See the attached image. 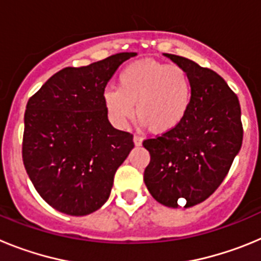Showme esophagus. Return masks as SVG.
Wrapping results in <instances>:
<instances>
[{
	"label": "esophagus",
	"instance_id": "1",
	"mask_svg": "<svg viewBox=\"0 0 261 261\" xmlns=\"http://www.w3.org/2000/svg\"><path fill=\"white\" fill-rule=\"evenodd\" d=\"M133 141H135V145L140 146V145L142 144V137H141V136L135 135V137H133Z\"/></svg>",
	"mask_w": 261,
	"mask_h": 261
}]
</instances>
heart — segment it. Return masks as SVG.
I'll use <instances>...</instances> for the list:
<instances>
[{
  "mask_svg": "<svg viewBox=\"0 0 261 261\" xmlns=\"http://www.w3.org/2000/svg\"><path fill=\"white\" fill-rule=\"evenodd\" d=\"M191 95V78L183 68L146 60L120 71L117 87L106 90L103 103L115 125H126L136 105L138 120L151 132L162 135L183 121Z\"/></svg>",
  "mask_w": 261,
  "mask_h": 261,
  "instance_id": "b5f03b06",
  "label": "heart"
}]
</instances>
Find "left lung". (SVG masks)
Wrapping results in <instances>:
<instances>
[{
  "label": "left lung",
  "mask_w": 261,
  "mask_h": 261,
  "mask_svg": "<svg viewBox=\"0 0 261 261\" xmlns=\"http://www.w3.org/2000/svg\"><path fill=\"white\" fill-rule=\"evenodd\" d=\"M188 73L192 85L186 116L174 130L144 140L150 162L144 181L166 206L190 208L221 186L243 141L238 96L225 80L192 60L165 53ZM183 198L184 205L177 201Z\"/></svg>",
  "instance_id": "8db88e82"
}]
</instances>
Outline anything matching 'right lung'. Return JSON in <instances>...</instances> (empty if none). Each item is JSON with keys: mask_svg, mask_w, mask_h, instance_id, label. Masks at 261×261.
I'll return each mask as SVG.
<instances>
[{"mask_svg": "<svg viewBox=\"0 0 261 261\" xmlns=\"http://www.w3.org/2000/svg\"><path fill=\"white\" fill-rule=\"evenodd\" d=\"M136 53H116L57 71L29 99L23 165L41 199L69 216H86L107 201L133 135L114 128L103 103L107 82Z\"/></svg>", "mask_w": 261, "mask_h": 261, "instance_id": "obj_1", "label": "right lung"}]
</instances>
